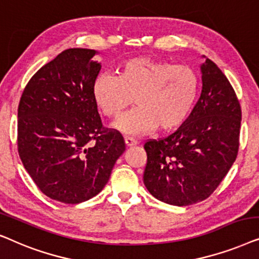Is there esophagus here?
<instances>
[{
    "mask_svg": "<svg viewBox=\"0 0 259 259\" xmlns=\"http://www.w3.org/2000/svg\"><path fill=\"white\" fill-rule=\"evenodd\" d=\"M124 142H125V146L127 148L134 147V146H136V144H137V141L132 139V137H125V139H124Z\"/></svg>",
    "mask_w": 259,
    "mask_h": 259,
    "instance_id": "obj_1",
    "label": "esophagus"
}]
</instances>
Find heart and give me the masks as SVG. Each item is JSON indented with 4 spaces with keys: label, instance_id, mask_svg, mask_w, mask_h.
Masks as SVG:
<instances>
[{
    "label": "heart",
    "instance_id": "1",
    "mask_svg": "<svg viewBox=\"0 0 259 259\" xmlns=\"http://www.w3.org/2000/svg\"><path fill=\"white\" fill-rule=\"evenodd\" d=\"M199 92V78L186 65L147 57L123 61L117 75L99 74L92 84V98L102 113L117 118L134 98L137 108L116 123L125 135H142L158 127L171 132L188 118Z\"/></svg>",
    "mask_w": 259,
    "mask_h": 259
}]
</instances>
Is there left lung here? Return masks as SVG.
<instances>
[{
  "label": "left lung",
  "mask_w": 259,
  "mask_h": 259,
  "mask_svg": "<svg viewBox=\"0 0 259 259\" xmlns=\"http://www.w3.org/2000/svg\"><path fill=\"white\" fill-rule=\"evenodd\" d=\"M201 64V95L188 118L165 139L144 144L143 182L160 201L188 206L207 199L236 161L242 110L222 70Z\"/></svg>",
  "instance_id": "obj_1"
}]
</instances>
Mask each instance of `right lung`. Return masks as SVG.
<instances>
[{
	"mask_svg": "<svg viewBox=\"0 0 259 259\" xmlns=\"http://www.w3.org/2000/svg\"><path fill=\"white\" fill-rule=\"evenodd\" d=\"M97 51L68 48L33 75L17 109V148L40 191L65 204L94 198L108 184L123 136L103 127L92 84Z\"/></svg>",
	"mask_w": 259,
	"mask_h": 259,
	"instance_id": "right-lung-1",
	"label": "right lung"
}]
</instances>
